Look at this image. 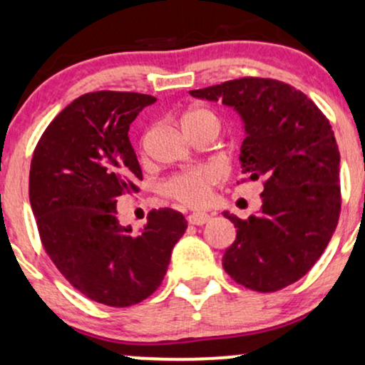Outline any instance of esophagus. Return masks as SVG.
Here are the masks:
<instances>
[{
  "instance_id": "1",
  "label": "esophagus",
  "mask_w": 365,
  "mask_h": 365,
  "mask_svg": "<svg viewBox=\"0 0 365 365\" xmlns=\"http://www.w3.org/2000/svg\"><path fill=\"white\" fill-rule=\"evenodd\" d=\"M209 217H211V216H209L207 212H192V215L187 216V221H188V223H190V225L200 226V225L207 223Z\"/></svg>"
}]
</instances>
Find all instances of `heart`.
Listing matches in <instances>:
<instances>
[{"label":"heart","mask_w":365,"mask_h":365,"mask_svg":"<svg viewBox=\"0 0 365 365\" xmlns=\"http://www.w3.org/2000/svg\"><path fill=\"white\" fill-rule=\"evenodd\" d=\"M185 133L194 132V130L204 127H215L220 130L221 121L220 116L209 108H192L185 111L180 118ZM220 178L215 168H207V166H200V168L185 171V173L175 175L161 183V194L170 197V199L177 200L185 206H202L207 202L209 195H211V188Z\"/></svg>","instance_id":"obj_1"}]
</instances>
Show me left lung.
<instances>
[{
  "label": "left lung",
  "mask_w": 365,
  "mask_h": 365,
  "mask_svg": "<svg viewBox=\"0 0 365 365\" xmlns=\"http://www.w3.org/2000/svg\"><path fill=\"white\" fill-rule=\"evenodd\" d=\"M190 96L240 115L242 173L264 185L259 215L223 212L237 228L225 271L250 290H282L307 274L340 217V150L329 121L304 92L274 78H235Z\"/></svg>",
  "instance_id": "8db88e82"
}]
</instances>
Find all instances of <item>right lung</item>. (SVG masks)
<instances>
[{"mask_svg":"<svg viewBox=\"0 0 365 365\" xmlns=\"http://www.w3.org/2000/svg\"><path fill=\"white\" fill-rule=\"evenodd\" d=\"M153 103L137 92L83 94L44 130L31 163L29 199L44 250L73 288L110 307L158 290L187 230L168 207L150 211L139 233L116 217L118 197L142 180L130 123Z\"/></svg>","mask_w":365,"mask_h":365,"instance_id":"add662e5","label":"right lung"}]
</instances>
